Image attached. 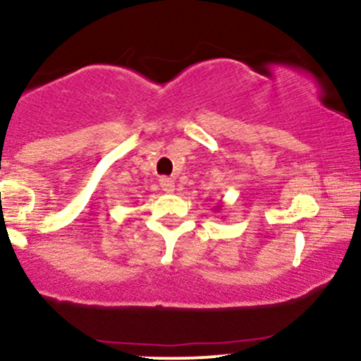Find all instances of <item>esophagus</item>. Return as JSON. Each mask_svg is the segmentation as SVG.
Masks as SVG:
<instances>
[{"label":"esophagus","instance_id":"obj_1","mask_svg":"<svg viewBox=\"0 0 361 361\" xmlns=\"http://www.w3.org/2000/svg\"><path fill=\"white\" fill-rule=\"evenodd\" d=\"M159 185H161V190H163V192H166V193L175 192V181H173L171 178H161Z\"/></svg>","mask_w":361,"mask_h":361}]
</instances>
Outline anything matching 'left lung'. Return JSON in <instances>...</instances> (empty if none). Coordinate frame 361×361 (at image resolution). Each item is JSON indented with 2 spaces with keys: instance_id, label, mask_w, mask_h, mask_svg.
Masks as SVG:
<instances>
[{
  "instance_id": "8db88e82",
  "label": "left lung",
  "mask_w": 361,
  "mask_h": 361,
  "mask_svg": "<svg viewBox=\"0 0 361 361\" xmlns=\"http://www.w3.org/2000/svg\"><path fill=\"white\" fill-rule=\"evenodd\" d=\"M222 207H224V204H222V202H219V204H217V205H215V212H219V210H221V209H222Z\"/></svg>"
}]
</instances>
